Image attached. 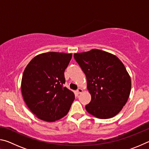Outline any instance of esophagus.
I'll list each match as a JSON object with an SVG mask.
<instances>
[{"label":"esophagus","mask_w":149,"mask_h":149,"mask_svg":"<svg viewBox=\"0 0 149 149\" xmlns=\"http://www.w3.org/2000/svg\"><path fill=\"white\" fill-rule=\"evenodd\" d=\"M82 92H83V90L81 89V88H79V89L77 90V93H78V94H81Z\"/></svg>","instance_id":"1"}]
</instances>
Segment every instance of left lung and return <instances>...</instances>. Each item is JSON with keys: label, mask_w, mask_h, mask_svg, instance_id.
I'll list each match as a JSON object with an SVG mask.
<instances>
[{"label": "left lung", "mask_w": 149, "mask_h": 149, "mask_svg": "<svg viewBox=\"0 0 149 149\" xmlns=\"http://www.w3.org/2000/svg\"><path fill=\"white\" fill-rule=\"evenodd\" d=\"M74 56L86 75L87 88L91 95L85 109L100 119L117 115L127 102L132 87L123 63L115 55L98 49Z\"/></svg>", "instance_id": "1"}]
</instances>
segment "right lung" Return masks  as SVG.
Wrapping results in <instances>:
<instances>
[{
    "label": "right lung",
    "instance_id": "right-lung-1",
    "mask_svg": "<svg viewBox=\"0 0 149 149\" xmlns=\"http://www.w3.org/2000/svg\"><path fill=\"white\" fill-rule=\"evenodd\" d=\"M72 54L49 52L34 57L22 79L24 100L29 110L42 120L54 122L69 112L75 95L64 87V71Z\"/></svg>",
    "mask_w": 149,
    "mask_h": 149
}]
</instances>
